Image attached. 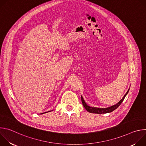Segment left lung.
Here are the masks:
<instances>
[{
  "label": "left lung",
  "instance_id": "obj_1",
  "mask_svg": "<svg viewBox=\"0 0 146 146\" xmlns=\"http://www.w3.org/2000/svg\"><path fill=\"white\" fill-rule=\"evenodd\" d=\"M129 91V88L128 90V91L126 92V94H125V95L123 96V98L117 103H116L115 105L111 106L110 107H109V108H95V107H91V106H88L86 103L85 100H84V99H83L82 96H81V102H82V103L83 105V106L85 108V109H86V110L87 111H88L90 113H95V114H105V113H111L113 111H114V110H115L117 108H118V106L123 102L124 98H125V96L128 94Z\"/></svg>",
  "mask_w": 146,
  "mask_h": 146
}]
</instances>
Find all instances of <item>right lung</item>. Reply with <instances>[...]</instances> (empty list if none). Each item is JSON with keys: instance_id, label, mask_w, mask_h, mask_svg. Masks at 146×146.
I'll return each instance as SVG.
<instances>
[{"instance_id": "add662e5", "label": "right lung", "mask_w": 146, "mask_h": 146, "mask_svg": "<svg viewBox=\"0 0 146 146\" xmlns=\"http://www.w3.org/2000/svg\"><path fill=\"white\" fill-rule=\"evenodd\" d=\"M50 111H47V112H45V113H41V114H44V113H48V112H50Z\"/></svg>"}]
</instances>
